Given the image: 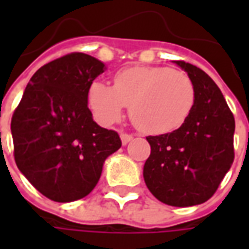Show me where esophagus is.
<instances>
[{
	"label": "esophagus",
	"mask_w": 249,
	"mask_h": 249,
	"mask_svg": "<svg viewBox=\"0 0 249 249\" xmlns=\"http://www.w3.org/2000/svg\"><path fill=\"white\" fill-rule=\"evenodd\" d=\"M120 137H121V141H123V145H126L132 139H133V135L130 133H125V132H121L120 133Z\"/></svg>",
	"instance_id": "obj_1"
}]
</instances>
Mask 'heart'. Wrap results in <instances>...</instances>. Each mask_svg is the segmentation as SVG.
Instances as JSON below:
<instances>
[{
  "instance_id": "heart-1",
  "label": "heart",
  "mask_w": 249,
  "mask_h": 249,
  "mask_svg": "<svg viewBox=\"0 0 249 249\" xmlns=\"http://www.w3.org/2000/svg\"><path fill=\"white\" fill-rule=\"evenodd\" d=\"M196 101L191 77L167 66H133L114 76V87L93 82L88 103L100 124L110 125L126 107L133 124L151 135L168 133L187 121Z\"/></svg>"
}]
</instances>
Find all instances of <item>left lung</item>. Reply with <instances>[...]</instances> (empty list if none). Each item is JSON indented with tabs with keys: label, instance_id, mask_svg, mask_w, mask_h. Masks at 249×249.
<instances>
[{
	"label": "left lung",
	"instance_id": "1",
	"mask_svg": "<svg viewBox=\"0 0 249 249\" xmlns=\"http://www.w3.org/2000/svg\"><path fill=\"white\" fill-rule=\"evenodd\" d=\"M191 77L196 101L187 121L171 133L148 136L151 155L144 180L152 195L172 207L205 203L235 159V119L213 80L197 66L175 61Z\"/></svg>",
	"mask_w": 249,
	"mask_h": 249
}]
</instances>
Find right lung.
I'll use <instances>...</instances> for the list:
<instances>
[{
	"instance_id": "obj_1",
	"label": "right lung",
	"mask_w": 249,
	"mask_h": 249,
	"mask_svg": "<svg viewBox=\"0 0 249 249\" xmlns=\"http://www.w3.org/2000/svg\"><path fill=\"white\" fill-rule=\"evenodd\" d=\"M105 69L85 53H69L41 66L12 117L14 160L30 184L58 203L85 197L105 159L120 149L117 132L92 119L88 93Z\"/></svg>"
}]
</instances>
